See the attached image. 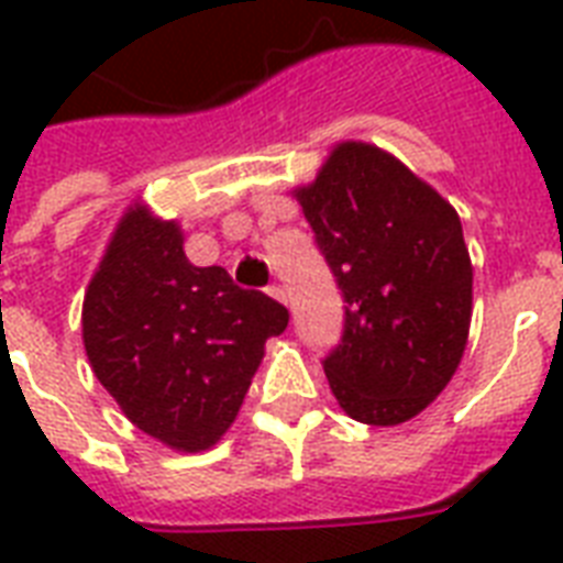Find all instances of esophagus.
Wrapping results in <instances>:
<instances>
[{
    "instance_id": "1",
    "label": "esophagus",
    "mask_w": 563,
    "mask_h": 563,
    "mask_svg": "<svg viewBox=\"0 0 563 563\" xmlns=\"http://www.w3.org/2000/svg\"><path fill=\"white\" fill-rule=\"evenodd\" d=\"M265 291H268V298L280 300V303H289V295H286V289H283L280 283H272Z\"/></svg>"
}]
</instances>
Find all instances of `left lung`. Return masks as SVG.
<instances>
[{
    "instance_id": "obj_1",
    "label": "left lung",
    "mask_w": 563,
    "mask_h": 563,
    "mask_svg": "<svg viewBox=\"0 0 563 563\" xmlns=\"http://www.w3.org/2000/svg\"><path fill=\"white\" fill-rule=\"evenodd\" d=\"M298 201L347 303L324 360L335 400L371 427L415 418L453 379L471 330L459 212L368 143L335 145Z\"/></svg>"
}]
</instances>
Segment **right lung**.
Returning a JSON list of instances; mask_svg holds the SVG:
<instances>
[{"instance_id": "obj_1", "label": "right lung", "mask_w": 563, "mask_h": 563, "mask_svg": "<svg viewBox=\"0 0 563 563\" xmlns=\"http://www.w3.org/2000/svg\"><path fill=\"white\" fill-rule=\"evenodd\" d=\"M81 324L92 374L128 420L198 453L236 420L289 309L239 289L221 265H192L175 221L131 207L87 286Z\"/></svg>"}]
</instances>
